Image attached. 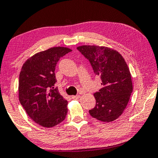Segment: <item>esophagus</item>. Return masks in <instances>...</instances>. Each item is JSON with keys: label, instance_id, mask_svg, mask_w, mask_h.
<instances>
[{"label": "esophagus", "instance_id": "34e87169", "mask_svg": "<svg viewBox=\"0 0 158 158\" xmlns=\"http://www.w3.org/2000/svg\"><path fill=\"white\" fill-rule=\"evenodd\" d=\"M79 98H80L79 95H77V96H72V98L74 99V100H77V99H79Z\"/></svg>", "mask_w": 158, "mask_h": 158}]
</instances>
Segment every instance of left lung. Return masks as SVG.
I'll return each mask as SVG.
<instances>
[{
	"label": "left lung",
	"mask_w": 158,
	"mask_h": 158,
	"mask_svg": "<svg viewBox=\"0 0 158 158\" xmlns=\"http://www.w3.org/2000/svg\"><path fill=\"white\" fill-rule=\"evenodd\" d=\"M77 50L89 60L94 73L101 77L102 88L94 93L96 103L91 116L102 122H112L122 114L133 86L129 67L118 52L107 47L82 46Z\"/></svg>",
	"instance_id": "1"
}]
</instances>
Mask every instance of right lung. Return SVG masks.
<instances>
[{"instance_id": "obj_1", "label": "right lung", "mask_w": 158, "mask_h": 158, "mask_svg": "<svg viewBox=\"0 0 158 158\" xmlns=\"http://www.w3.org/2000/svg\"><path fill=\"white\" fill-rule=\"evenodd\" d=\"M72 50L53 47L24 62L19 79V99L30 118L42 127H52L64 120L67 101L55 87V70L60 57Z\"/></svg>"}]
</instances>
